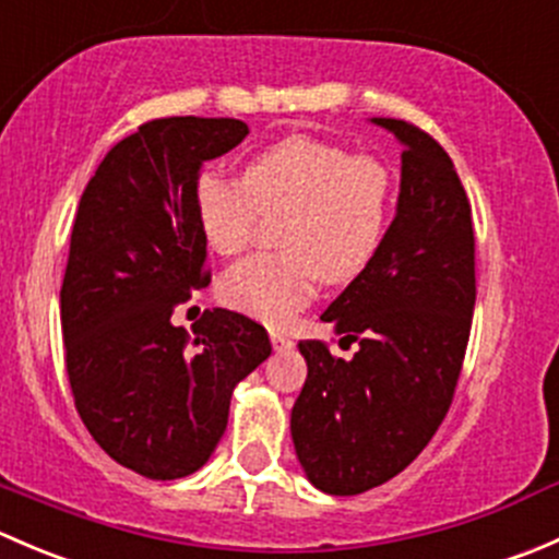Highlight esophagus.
Returning <instances> with one entry per match:
<instances>
[{
  "label": "esophagus",
  "mask_w": 559,
  "mask_h": 559,
  "mask_svg": "<svg viewBox=\"0 0 559 559\" xmlns=\"http://www.w3.org/2000/svg\"><path fill=\"white\" fill-rule=\"evenodd\" d=\"M270 341H273L275 352H284V348H292V337L281 330H270Z\"/></svg>",
  "instance_id": "34e87169"
}]
</instances>
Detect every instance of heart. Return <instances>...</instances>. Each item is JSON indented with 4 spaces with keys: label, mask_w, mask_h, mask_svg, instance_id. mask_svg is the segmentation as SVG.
<instances>
[{
    "label": "heart",
    "mask_w": 559,
    "mask_h": 559,
    "mask_svg": "<svg viewBox=\"0 0 559 559\" xmlns=\"http://www.w3.org/2000/svg\"><path fill=\"white\" fill-rule=\"evenodd\" d=\"M394 183L373 156L292 134L243 165L238 180L202 173L191 189V216L202 243L218 257L238 253L262 216H278L284 251L253 253L218 281L235 311L284 324L308 300L316 281L343 284L362 273L384 240Z\"/></svg>",
    "instance_id": "obj_1"
}]
</instances>
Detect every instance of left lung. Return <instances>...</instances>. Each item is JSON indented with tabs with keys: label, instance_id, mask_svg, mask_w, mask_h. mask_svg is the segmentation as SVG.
Wrapping results in <instances>:
<instances>
[{
	"label": "left lung",
	"instance_id": "8db88e82",
	"mask_svg": "<svg viewBox=\"0 0 559 559\" xmlns=\"http://www.w3.org/2000/svg\"><path fill=\"white\" fill-rule=\"evenodd\" d=\"M403 145L397 213L368 267L321 321L352 359L300 341L308 379L292 441L308 481L359 495L419 456L452 405L476 306L471 202L447 151L414 123L373 118Z\"/></svg>",
	"mask_w": 559,
	"mask_h": 559
}]
</instances>
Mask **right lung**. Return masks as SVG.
<instances>
[{"label": "right lung", "mask_w": 559, "mask_h": 559, "mask_svg": "<svg viewBox=\"0 0 559 559\" xmlns=\"http://www.w3.org/2000/svg\"><path fill=\"white\" fill-rule=\"evenodd\" d=\"M246 134L238 118L143 123L107 151L72 224L59 302L75 408L105 454L154 481L211 460L235 386L273 352L262 324L224 308L202 313L194 337L173 324L211 284L194 180Z\"/></svg>", "instance_id": "1"}]
</instances>
